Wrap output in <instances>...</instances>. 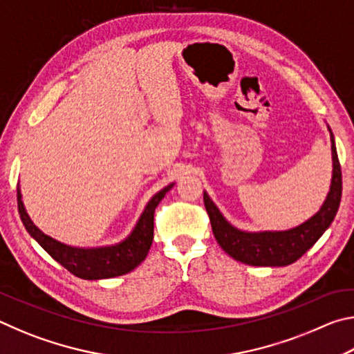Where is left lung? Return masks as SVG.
I'll use <instances>...</instances> for the list:
<instances>
[{
	"instance_id": "left-lung-1",
	"label": "left lung",
	"mask_w": 354,
	"mask_h": 354,
	"mask_svg": "<svg viewBox=\"0 0 354 354\" xmlns=\"http://www.w3.org/2000/svg\"><path fill=\"white\" fill-rule=\"evenodd\" d=\"M331 137L333 153V178L326 200L323 201L320 211L301 225L286 231H257L248 232L237 230L227 221L218 207L214 205L205 192V206L211 218L212 232L221 248L227 254L248 266L257 267H284L298 261L313 245L323 236L337 214L342 198V171L335 149L334 134L328 127Z\"/></svg>"
}]
</instances>
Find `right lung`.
<instances>
[{
	"label": "right lung",
	"mask_w": 354,
	"mask_h": 354,
	"mask_svg": "<svg viewBox=\"0 0 354 354\" xmlns=\"http://www.w3.org/2000/svg\"><path fill=\"white\" fill-rule=\"evenodd\" d=\"M175 183H171L159 190L148 205L143 209L142 215L137 220L134 230L124 241L115 245H106V247L81 248L71 247L56 241L45 232H41L34 221L29 217L25 205L21 201L20 185L17 187V205H19L20 218L25 225L26 231L32 239L39 242L53 259L64 266L70 273L82 279H106L113 277H122L145 261L153 243V230H154V209L159 205Z\"/></svg>",
	"instance_id": "add662e5"
}]
</instances>
